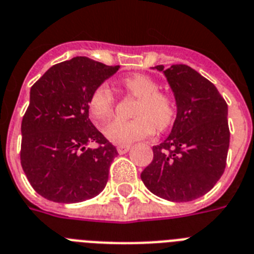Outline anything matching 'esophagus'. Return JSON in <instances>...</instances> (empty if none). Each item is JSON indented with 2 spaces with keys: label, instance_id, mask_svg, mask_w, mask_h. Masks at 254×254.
I'll return each mask as SVG.
<instances>
[{
  "label": "esophagus",
  "instance_id": "1",
  "mask_svg": "<svg viewBox=\"0 0 254 254\" xmlns=\"http://www.w3.org/2000/svg\"><path fill=\"white\" fill-rule=\"evenodd\" d=\"M130 150V145H120L117 146V152L120 154V155H123V154H127V151Z\"/></svg>",
  "mask_w": 254,
  "mask_h": 254
}]
</instances>
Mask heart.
Returning a JSON list of instances; mask_svg holds the SVG:
<instances>
[{"label":"heart","instance_id":"obj_1","mask_svg":"<svg viewBox=\"0 0 254 254\" xmlns=\"http://www.w3.org/2000/svg\"><path fill=\"white\" fill-rule=\"evenodd\" d=\"M129 94L138 99L133 120H115L104 129L109 141L120 145L151 137L158 130H166L174 123L176 106L168 95L159 92V84L143 74H134L123 80ZM88 108L96 121H106L115 108V95L107 83L99 84L92 91Z\"/></svg>","mask_w":254,"mask_h":254}]
</instances>
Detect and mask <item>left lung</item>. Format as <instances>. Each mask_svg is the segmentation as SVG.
<instances>
[{
    "label": "left lung",
    "instance_id": "1",
    "mask_svg": "<svg viewBox=\"0 0 254 254\" xmlns=\"http://www.w3.org/2000/svg\"><path fill=\"white\" fill-rule=\"evenodd\" d=\"M163 71L176 99L177 115L168 137L152 147L142 171L147 189L160 198L188 202L213 189L223 175L230 146L227 103L209 79L188 65Z\"/></svg>",
    "mask_w": 254,
    "mask_h": 254
}]
</instances>
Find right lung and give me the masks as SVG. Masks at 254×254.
I'll use <instances>...</instances> for the list:
<instances>
[{"label":"right lung","mask_w":254,"mask_h":254,"mask_svg":"<svg viewBox=\"0 0 254 254\" xmlns=\"http://www.w3.org/2000/svg\"><path fill=\"white\" fill-rule=\"evenodd\" d=\"M119 69L74 57L53 65L31 87L20 127V164L44 198L74 203L106 188L117 150L88 119V100ZM88 143L98 147L87 148Z\"/></svg>","instance_id":"1"}]
</instances>
